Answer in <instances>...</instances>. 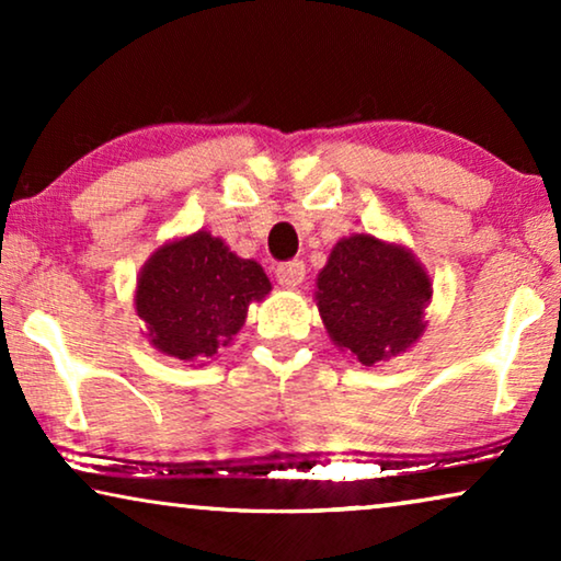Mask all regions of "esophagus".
<instances>
[{
  "label": "esophagus",
  "mask_w": 561,
  "mask_h": 561,
  "mask_svg": "<svg viewBox=\"0 0 561 561\" xmlns=\"http://www.w3.org/2000/svg\"><path fill=\"white\" fill-rule=\"evenodd\" d=\"M275 278H278L280 286L294 288L298 283H304L306 278V265L301 260H288V263H280L275 267Z\"/></svg>",
  "instance_id": "obj_1"
}]
</instances>
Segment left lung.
<instances>
[{
	"instance_id": "left-lung-1",
	"label": "left lung",
	"mask_w": 561,
	"mask_h": 561,
	"mask_svg": "<svg viewBox=\"0 0 561 561\" xmlns=\"http://www.w3.org/2000/svg\"><path fill=\"white\" fill-rule=\"evenodd\" d=\"M317 286L329 336L367 367L401 355L424 332L432 283L409 250L370 234L347 237L336 242Z\"/></svg>"
}]
</instances>
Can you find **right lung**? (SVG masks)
<instances>
[{
  "mask_svg": "<svg viewBox=\"0 0 561 561\" xmlns=\"http://www.w3.org/2000/svg\"><path fill=\"white\" fill-rule=\"evenodd\" d=\"M271 280L255 260H242L219 237L196 232L163 244L137 280L135 306L150 342L179 359L211 357L240 332L252 301Z\"/></svg>",
  "mask_w": 561,
  "mask_h": 561,
  "instance_id": "right-lung-1",
  "label": "right lung"
}]
</instances>
